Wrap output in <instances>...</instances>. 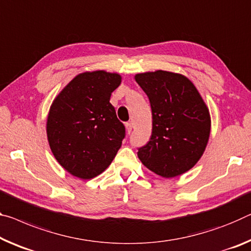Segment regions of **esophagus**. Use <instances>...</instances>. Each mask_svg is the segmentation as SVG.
<instances>
[{
    "label": "esophagus",
    "mask_w": 251,
    "mask_h": 251,
    "mask_svg": "<svg viewBox=\"0 0 251 251\" xmlns=\"http://www.w3.org/2000/svg\"><path fill=\"white\" fill-rule=\"evenodd\" d=\"M125 126H126L127 133L130 134V132H132V129H133V124H132V123H126Z\"/></svg>",
    "instance_id": "esophagus-1"
}]
</instances>
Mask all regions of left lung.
<instances>
[{"label":"left lung","mask_w":251,"mask_h":251,"mask_svg":"<svg viewBox=\"0 0 251 251\" xmlns=\"http://www.w3.org/2000/svg\"><path fill=\"white\" fill-rule=\"evenodd\" d=\"M135 80L150 99L153 118L152 136L138 149V158L157 176H181L197 164L208 144V107L183 75L156 70L137 74Z\"/></svg>","instance_id":"8db88e82"}]
</instances>
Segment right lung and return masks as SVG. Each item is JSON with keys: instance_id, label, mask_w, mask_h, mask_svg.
<instances>
[{"instance_id": "right-lung-1", "label": "right lung", "mask_w": 251, "mask_h": 251, "mask_svg": "<svg viewBox=\"0 0 251 251\" xmlns=\"http://www.w3.org/2000/svg\"><path fill=\"white\" fill-rule=\"evenodd\" d=\"M118 74H79L52 102L47 119L51 152L67 172L89 180L108 168L125 137V126L110 104Z\"/></svg>"}]
</instances>
